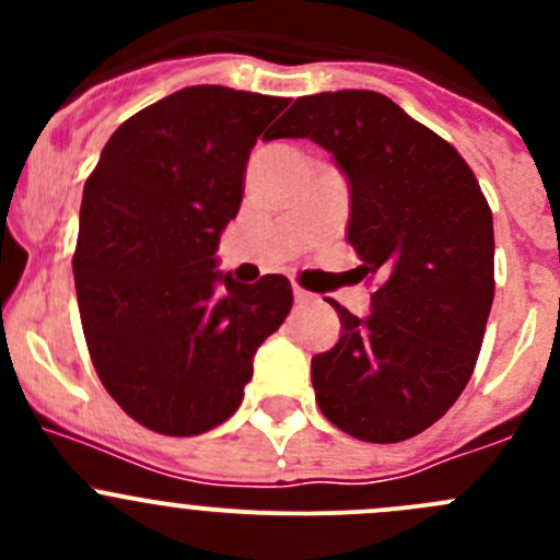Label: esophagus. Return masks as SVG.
<instances>
[{
	"mask_svg": "<svg viewBox=\"0 0 560 560\" xmlns=\"http://www.w3.org/2000/svg\"><path fill=\"white\" fill-rule=\"evenodd\" d=\"M292 295H295V303H301V306H306V303H312V301H314L312 292L301 290V287H295V290H292Z\"/></svg>",
	"mask_w": 560,
	"mask_h": 560,
	"instance_id": "obj_1",
	"label": "esophagus"
}]
</instances>
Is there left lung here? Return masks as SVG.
Masks as SVG:
<instances>
[{
  "mask_svg": "<svg viewBox=\"0 0 560 560\" xmlns=\"http://www.w3.org/2000/svg\"><path fill=\"white\" fill-rule=\"evenodd\" d=\"M273 138L330 151L360 279L380 281L363 319L330 301L341 338L312 360L316 404L360 442L417 436L455 404L482 347L495 290L488 200L453 145L380 92L295 100Z\"/></svg>",
  "mask_w": 560,
  "mask_h": 560,
  "instance_id": "left-lung-1",
  "label": "left lung"
}]
</instances>
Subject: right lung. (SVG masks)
Here are the masks:
<instances>
[{
  "instance_id": "1",
  "label": "right lung",
  "mask_w": 560,
  "mask_h": 560,
  "mask_svg": "<svg viewBox=\"0 0 560 560\" xmlns=\"http://www.w3.org/2000/svg\"><path fill=\"white\" fill-rule=\"evenodd\" d=\"M290 100L186 86L121 124L83 186L72 273L83 336L110 398L140 425L197 436L244 400L259 343L292 308L268 273L241 284L217 248L248 154Z\"/></svg>"
}]
</instances>
